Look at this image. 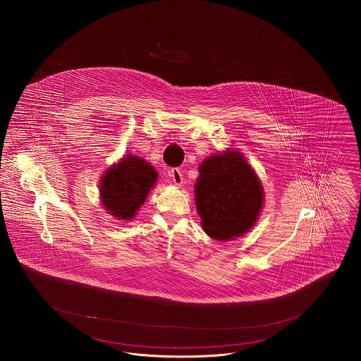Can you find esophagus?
<instances>
[{
    "label": "esophagus",
    "mask_w": 361,
    "mask_h": 361,
    "mask_svg": "<svg viewBox=\"0 0 361 361\" xmlns=\"http://www.w3.org/2000/svg\"><path fill=\"white\" fill-rule=\"evenodd\" d=\"M171 178H172V182H173L175 185H178V186L183 185V173H182L180 169L172 168V169H171Z\"/></svg>",
    "instance_id": "esophagus-1"
}]
</instances>
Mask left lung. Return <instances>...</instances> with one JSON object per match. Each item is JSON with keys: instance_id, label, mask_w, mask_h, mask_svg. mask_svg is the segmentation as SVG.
<instances>
[{"instance_id": "1", "label": "left lung", "mask_w": 361, "mask_h": 361, "mask_svg": "<svg viewBox=\"0 0 361 361\" xmlns=\"http://www.w3.org/2000/svg\"><path fill=\"white\" fill-rule=\"evenodd\" d=\"M196 208L207 235L226 242L247 233L264 204L261 180L239 150L228 149L199 165Z\"/></svg>"}]
</instances>
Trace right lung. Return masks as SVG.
<instances>
[{
  "label": "right lung",
  "mask_w": 361,
  "mask_h": 361,
  "mask_svg": "<svg viewBox=\"0 0 361 361\" xmlns=\"http://www.w3.org/2000/svg\"><path fill=\"white\" fill-rule=\"evenodd\" d=\"M154 166L137 155L128 154L111 165L100 179V200L119 221H132L157 183Z\"/></svg>",
  "instance_id": "add662e5"
}]
</instances>
